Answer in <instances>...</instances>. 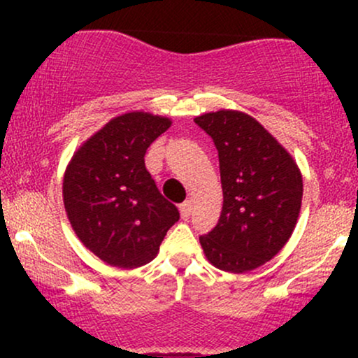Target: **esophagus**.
<instances>
[{
    "mask_svg": "<svg viewBox=\"0 0 358 358\" xmlns=\"http://www.w3.org/2000/svg\"><path fill=\"white\" fill-rule=\"evenodd\" d=\"M190 213H192V202L190 200H187V202H183L182 205H180V215H182L183 220H188Z\"/></svg>",
    "mask_w": 358,
    "mask_h": 358,
    "instance_id": "esophagus-1",
    "label": "esophagus"
}]
</instances>
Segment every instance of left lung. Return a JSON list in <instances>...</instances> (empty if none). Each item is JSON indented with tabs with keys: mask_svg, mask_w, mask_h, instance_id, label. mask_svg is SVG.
<instances>
[{
	"mask_svg": "<svg viewBox=\"0 0 358 358\" xmlns=\"http://www.w3.org/2000/svg\"><path fill=\"white\" fill-rule=\"evenodd\" d=\"M219 151L224 205L219 224L200 237L205 257L227 273H248L285 248L301 210L303 176L259 121L220 109L195 117Z\"/></svg>",
	"mask_w": 358,
	"mask_h": 358,
	"instance_id": "obj_1",
	"label": "left lung"
}]
</instances>
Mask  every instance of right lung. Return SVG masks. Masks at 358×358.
<instances>
[{
    "label": "right lung",
    "instance_id": "add662e5",
    "mask_svg": "<svg viewBox=\"0 0 358 358\" xmlns=\"http://www.w3.org/2000/svg\"><path fill=\"white\" fill-rule=\"evenodd\" d=\"M170 117L133 110L106 122L69 162L64 205L73 232L90 252L122 269L153 261L178 208L145 166L148 146Z\"/></svg>",
    "mask_w": 358,
    "mask_h": 358
}]
</instances>
